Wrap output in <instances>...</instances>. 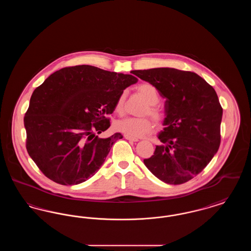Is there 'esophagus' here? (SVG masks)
<instances>
[{"mask_svg": "<svg viewBox=\"0 0 251 251\" xmlns=\"http://www.w3.org/2000/svg\"><path fill=\"white\" fill-rule=\"evenodd\" d=\"M124 137L127 139V140H130V141H133V142H137L138 139L137 138H134V137H131L130 135H127V134H124Z\"/></svg>", "mask_w": 251, "mask_h": 251, "instance_id": "1", "label": "esophagus"}]
</instances>
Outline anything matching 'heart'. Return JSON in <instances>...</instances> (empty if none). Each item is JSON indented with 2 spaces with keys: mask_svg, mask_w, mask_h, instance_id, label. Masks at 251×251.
<instances>
[{
  "mask_svg": "<svg viewBox=\"0 0 251 251\" xmlns=\"http://www.w3.org/2000/svg\"><path fill=\"white\" fill-rule=\"evenodd\" d=\"M137 91L143 97L148 103V107L145 109L144 114L151 115L157 122H162L164 116L162 112L156 107L155 105L159 102L160 97L155 87L151 84H140L137 87ZM124 101H125V92H123L119 97L115 110L117 113L122 114L124 111ZM153 124L151 120L147 118H126L119 120L116 123V129L127 135H130L134 138L142 137L145 134L151 131Z\"/></svg>",
  "mask_w": 251,
  "mask_h": 251,
  "instance_id": "1",
  "label": "heart"
}]
</instances>
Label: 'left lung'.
<instances>
[{"label":"left lung","mask_w":251,"mask_h":251,"mask_svg":"<svg viewBox=\"0 0 251 251\" xmlns=\"http://www.w3.org/2000/svg\"><path fill=\"white\" fill-rule=\"evenodd\" d=\"M166 99L162 145L144 160L162 181L181 184L200 174L220 145L223 109L213 86L197 73L170 68L132 71Z\"/></svg>","instance_id":"8db88e82"}]
</instances>
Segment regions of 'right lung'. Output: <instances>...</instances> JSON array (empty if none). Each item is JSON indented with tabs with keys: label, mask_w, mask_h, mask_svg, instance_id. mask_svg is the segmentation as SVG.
Here are the masks:
<instances>
[{
	"label": "right lung",
	"mask_w": 251,
	"mask_h": 251,
	"mask_svg": "<svg viewBox=\"0 0 251 251\" xmlns=\"http://www.w3.org/2000/svg\"><path fill=\"white\" fill-rule=\"evenodd\" d=\"M138 79L93 66L64 68L34 91L24 117L26 149L49 179L75 185L94 176L112 146L116 132L96 135L110 127L108 117L122 93Z\"/></svg>",
	"instance_id": "obj_1"
}]
</instances>
